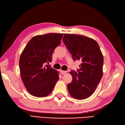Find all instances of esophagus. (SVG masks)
I'll return each instance as SVG.
<instances>
[{"label":"esophagus","instance_id":"obj_1","mask_svg":"<svg viewBox=\"0 0 125 125\" xmlns=\"http://www.w3.org/2000/svg\"><path fill=\"white\" fill-rule=\"evenodd\" d=\"M60 72L61 73H62V74H65L66 73H67V71H60Z\"/></svg>","mask_w":125,"mask_h":125}]
</instances>
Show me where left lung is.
Returning <instances> with one entry per match:
<instances>
[{
    "mask_svg": "<svg viewBox=\"0 0 125 125\" xmlns=\"http://www.w3.org/2000/svg\"><path fill=\"white\" fill-rule=\"evenodd\" d=\"M63 42L74 60L81 62L77 72L70 73L73 80L67 85L73 98L82 100L95 91L103 76V55L97 42L93 38L76 34H64Z\"/></svg>",
    "mask_w": 125,
    "mask_h": 125,
    "instance_id": "1",
    "label": "left lung"
}]
</instances>
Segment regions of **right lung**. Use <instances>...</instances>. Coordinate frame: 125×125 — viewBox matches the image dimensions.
Listing matches in <instances>:
<instances>
[{
	"instance_id": "right-lung-1",
	"label": "right lung",
	"mask_w": 125,
	"mask_h": 125,
	"mask_svg": "<svg viewBox=\"0 0 125 125\" xmlns=\"http://www.w3.org/2000/svg\"><path fill=\"white\" fill-rule=\"evenodd\" d=\"M63 34H46L33 37L19 60L21 79L27 90L37 97L49 95L58 81L57 71L48 65L54 49L60 45Z\"/></svg>"
}]
</instances>
